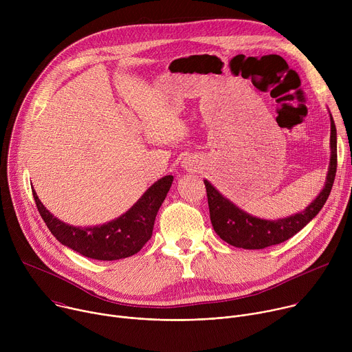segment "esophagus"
Instances as JSON below:
<instances>
[{
	"mask_svg": "<svg viewBox=\"0 0 352 352\" xmlns=\"http://www.w3.org/2000/svg\"><path fill=\"white\" fill-rule=\"evenodd\" d=\"M192 166H193V163H192V162H186V163H185V168H186V170H188V168H190V170H192Z\"/></svg>",
	"mask_w": 352,
	"mask_h": 352,
	"instance_id": "esophagus-1",
	"label": "esophagus"
}]
</instances>
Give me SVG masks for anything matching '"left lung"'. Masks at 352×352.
Segmentation results:
<instances>
[{"label":"left lung","instance_id":"8db88e82","mask_svg":"<svg viewBox=\"0 0 352 352\" xmlns=\"http://www.w3.org/2000/svg\"><path fill=\"white\" fill-rule=\"evenodd\" d=\"M330 113V111H329ZM337 170V131L330 114V163L326 182L320 193L299 213L266 220L243 212L221 195L208 179L205 181L210 220L216 234L227 243L243 249H263L281 243L302 230L322 210L330 195Z\"/></svg>","mask_w":352,"mask_h":352}]
</instances>
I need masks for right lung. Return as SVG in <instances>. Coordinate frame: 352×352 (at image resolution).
Listing matches in <instances>:
<instances>
[{
    "instance_id": "add662e5",
    "label": "right lung",
    "mask_w": 352,
    "mask_h": 352,
    "mask_svg": "<svg viewBox=\"0 0 352 352\" xmlns=\"http://www.w3.org/2000/svg\"><path fill=\"white\" fill-rule=\"evenodd\" d=\"M173 181V175L160 178L124 214L93 227H75L61 221L44 208L36 190L32 189V192L41 219L63 245L90 259L118 261L138 254L152 238L157 212Z\"/></svg>"
}]
</instances>
